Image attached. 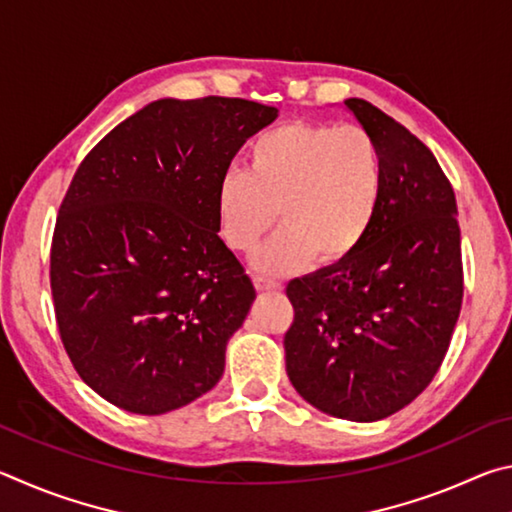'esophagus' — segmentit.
Wrapping results in <instances>:
<instances>
[{
  "instance_id": "1",
  "label": "esophagus",
  "mask_w": 512,
  "mask_h": 512,
  "mask_svg": "<svg viewBox=\"0 0 512 512\" xmlns=\"http://www.w3.org/2000/svg\"><path fill=\"white\" fill-rule=\"evenodd\" d=\"M255 287L259 291H280L282 284L277 280H271V277H262V275H255Z\"/></svg>"
}]
</instances>
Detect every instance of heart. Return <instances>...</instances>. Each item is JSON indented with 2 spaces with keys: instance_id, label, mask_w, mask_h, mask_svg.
<instances>
[{
  "instance_id": "obj_1",
  "label": "heart",
  "mask_w": 512,
  "mask_h": 512,
  "mask_svg": "<svg viewBox=\"0 0 512 512\" xmlns=\"http://www.w3.org/2000/svg\"><path fill=\"white\" fill-rule=\"evenodd\" d=\"M384 160L359 126L287 124L255 137L246 171L216 189V221L225 244L253 253L277 221L282 228L257 257L268 273H293L318 257H350L375 221Z\"/></svg>"
}]
</instances>
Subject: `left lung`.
Listing matches in <instances>:
<instances>
[{
    "label": "left lung",
    "mask_w": 512,
    "mask_h": 512,
    "mask_svg": "<svg viewBox=\"0 0 512 512\" xmlns=\"http://www.w3.org/2000/svg\"><path fill=\"white\" fill-rule=\"evenodd\" d=\"M384 160L366 239L291 280L287 375L323 413L375 422L411 404L443 363L463 302L456 196L418 137L363 99L345 101Z\"/></svg>",
    "instance_id": "left-lung-1"
}]
</instances>
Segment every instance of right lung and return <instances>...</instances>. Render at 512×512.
I'll list each match as a JSON object with an SVG mask.
<instances>
[{"instance_id":"add662e5","label":"right lung","mask_w":512,"mask_h":512,"mask_svg":"<svg viewBox=\"0 0 512 512\" xmlns=\"http://www.w3.org/2000/svg\"><path fill=\"white\" fill-rule=\"evenodd\" d=\"M275 117L246 99H160L79 164L49 280L67 357L103 400L160 415L221 379L255 287L219 237L216 189Z\"/></svg>"}]
</instances>
